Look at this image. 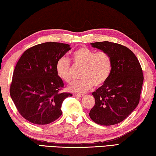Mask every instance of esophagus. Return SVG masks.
I'll list each match as a JSON object with an SVG mask.
<instances>
[{
    "label": "esophagus",
    "instance_id": "1",
    "mask_svg": "<svg viewBox=\"0 0 156 156\" xmlns=\"http://www.w3.org/2000/svg\"><path fill=\"white\" fill-rule=\"evenodd\" d=\"M73 96L76 97V98H81V97L83 96V94H73Z\"/></svg>",
    "mask_w": 156,
    "mask_h": 156
}]
</instances>
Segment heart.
Returning <instances> with one entry per match:
<instances>
[{
  "label": "heart",
  "mask_w": 156,
  "mask_h": 156,
  "mask_svg": "<svg viewBox=\"0 0 156 156\" xmlns=\"http://www.w3.org/2000/svg\"><path fill=\"white\" fill-rule=\"evenodd\" d=\"M72 60L76 66L80 67L81 79L68 87L70 92L83 94L95 86L104 84L112 71V62L107 53L98 51L95 53L87 47H80L72 54ZM56 71L60 78L69 83L70 61L65 56L60 58L56 64Z\"/></svg>",
  "instance_id": "obj_1"
}]
</instances>
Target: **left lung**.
I'll return each mask as SVG.
<instances>
[{"label": "left lung", "mask_w": 156, "mask_h": 156, "mask_svg": "<svg viewBox=\"0 0 156 156\" xmlns=\"http://www.w3.org/2000/svg\"><path fill=\"white\" fill-rule=\"evenodd\" d=\"M91 44L109 55L112 67L106 82L92 93L96 103L89 116L99 125H115L127 118L139 103L144 80L141 66L136 55L120 44L104 41Z\"/></svg>", "instance_id": "1"}]
</instances>
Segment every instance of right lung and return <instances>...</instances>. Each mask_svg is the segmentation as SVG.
<instances>
[{
	"instance_id": "add662e5",
	"label": "right lung",
	"mask_w": 156,
	"mask_h": 156,
	"mask_svg": "<svg viewBox=\"0 0 156 156\" xmlns=\"http://www.w3.org/2000/svg\"><path fill=\"white\" fill-rule=\"evenodd\" d=\"M71 49L68 44L44 43L26 50L18 61L10 96L29 122L47 125L62 115L63 100L72 94L59 93L64 83L57 75L56 64Z\"/></svg>"
}]
</instances>
